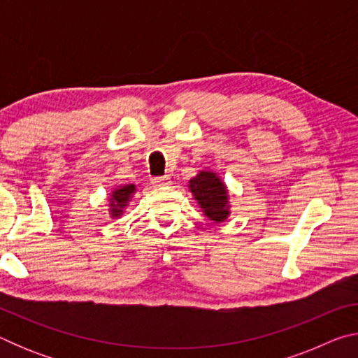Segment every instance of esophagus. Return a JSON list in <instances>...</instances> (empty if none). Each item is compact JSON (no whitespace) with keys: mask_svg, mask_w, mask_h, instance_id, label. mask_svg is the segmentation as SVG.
Returning <instances> with one entry per match:
<instances>
[{"mask_svg":"<svg viewBox=\"0 0 358 358\" xmlns=\"http://www.w3.org/2000/svg\"><path fill=\"white\" fill-rule=\"evenodd\" d=\"M172 181L169 177H156V178H151V185H153L155 187H166L171 185Z\"/></svg>","mask_w":358,"mask_h":358,"instance_id":"esophagus-1","label":"esophagus"}]
</instances>
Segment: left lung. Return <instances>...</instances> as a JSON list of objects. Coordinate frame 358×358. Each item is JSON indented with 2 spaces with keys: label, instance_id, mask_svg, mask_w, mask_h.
Listing matches in <instances>:
<instances>
[{
  "label": "left lung",
  "instance_id": "8db88e82",
  "mask_svg": "<svg viewBox=\"0 0 358 358\" xmlns=\"http://www.w3.org/2000/svg\"><path fill=\"white\" fill-rule=\"evenodd\" d=\"M187 189L205 217L224 222L230 216V194L224 180L213 171H201L187 181Z\"/></svg>",
  "mask_w": 358,
  "mask_h": 358
}]
</instances>
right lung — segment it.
<instances>
[{
    "label": "right lung",
    "mask_w": 358,
    "mask_h": 358,
    "mask_svg": "<svg viewBox=\"0 0 358 358\" xmlns=\"http://www.w3.org/2000/svg\"><path fill=\"white\" fill-rule=\"evenodd\" d=\"M137 191V187L134 183L129 185H120L115 187V189L110 191L107 199V210H108V216L112 220H118V217L123 216L124 210L128 208V205L131 202V199L134 197V194Z\"/></svg>",
    "instance_id": "right-lung-1"
}]
</instances>
